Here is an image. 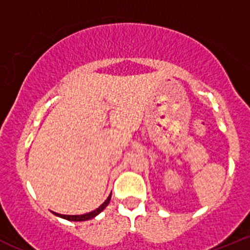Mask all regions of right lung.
Returning <instances> with one entry per match:
<instances>
[{"mask_svg": "<svg viewBox=\"0 0 250 250\" xmlns=\"http://www.w3.org/2000/svg\"><path fill=\"white\" fill-rule=\"evenodd\" d=\"M110 199H111V194L108 195V198L105 200V203H103V204H101L100 207L98 208V209L94 210V211H91V212H88V214H84V215H62V214H57V212H55V215H56V216L62 217V219L68 220V221H86V220L93 219V217H95L96 215L100 214V212L103 211V210L105 209L106 207H107L108 203H110Z\"/></svg>", "mask_w": 250, "mask_h": 250, "instance_id": "add662e5", "label": "right lung"}]
</instances>
